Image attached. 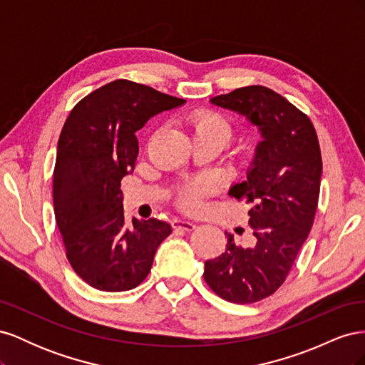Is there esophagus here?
I'll return each mask as SVG.
<instances>
[{
    "label": "esophagus",
    "mask_w": 365,
    "mask_h": 365,
    "mask_svg": "<svg viewBox=\"0 0 365 365\" xmlns=\"http://www.w3.org/2000/svg\"><path fill=\"white\" fill-rule=\"evenodd\" d=\"M172 227L175 230H185V231H192L196 228L195 222H190V220H185V219H175L172 222Z\"/></svg>",
    "instance_id": "obj_1"
}]
</instances>
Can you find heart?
<instances>
[{"label":"heart","mask_w":365,"mask_h":365,"mask_svg":"<svg viewBox=\"0 0 365 365\" xmlns=\"http://www.w3.org/2000/svg\"><path fill=\"white\" fill-rule=\"evenodd\" d=\"M193 138H215L225 146L233 137V126L220 114L213 111H197L189 117ZM212 184L197 181L182 185L178 192V204L187 212H196L202 205V196L210 192Z\"/></svg>","instance_id":"heart-1"}]
</instances>
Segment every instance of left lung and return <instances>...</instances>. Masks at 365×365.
<instances>
[{
    "label": "left lung",
    "instance_id": "obj_1",
    "mask_svg": "<svg viewBox=\"0 0 365 365\" xmlns=\"http://www.w3.org/2000/svg\"><path fill=\"white\" fill-rule=\"evenodd\" d=\"M210 103L245 117L260 141L247 180L228 192L250 204L252 244L240 247L225 231V251L205 262L204 279L227 302L254 303L280 288L312 228L322 152L309 117L267 86L239 88Z\"/></svg>",
    "mask_w": 365,
    "mask_h": 365
}]
</instances>
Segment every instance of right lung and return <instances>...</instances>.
<instances>
[{"mask_svg": "<svg viewBox=\"0 0 365 365\" xmlns=\"http://www.w3.org/2000/svg\"><path fill=\"white\" fill-rule=\"evenodd\" d=\"M184 103L118 79L82 98L65 121L53 173L54 215L73 269L96 289H134L172 233L169 222L155 217L128 224L120 182L134 172L135 132Z\"/></svg>", "mask_w": 365, "mask_h": 365, "instance_id": "add662e5", "label": "right lung"}]
</instances>
